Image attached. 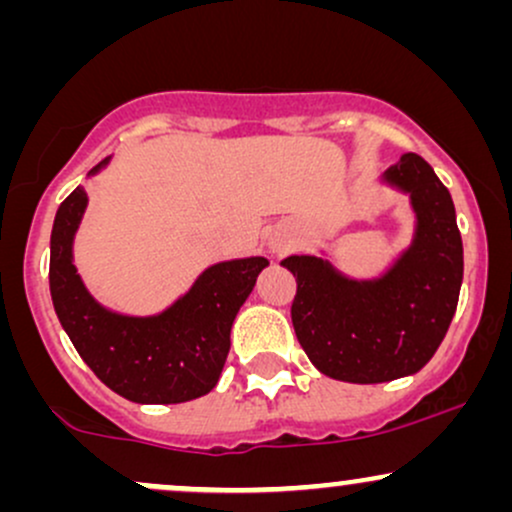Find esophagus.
<instances>
[{
	"label": "esophagus",
	"mask_w": 512,
	"mask_h": 512,
	"mask_svg": "<svg viewBox=\"0 0 512 512\" xmlns=\"http://www.w3.org/2000/svg\"><path fill=\"white\" fill-rule=\"evenodd\" d=\"M269 248H272V252H286V250H289V243H286V240H281V238H274L272 243H269Z\"/></svg>",
	"instance_id": "1"
}]
</instances>
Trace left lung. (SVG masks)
Listing matches in <instances>:
<instances>
[{
  "mask_svg": "<svg viewBox=\"0 0 512 512\" xmlns=\"http://www.w3.org/2000/svg\"><path fill=\"white\" fill-rule=\"evenodd\" d=\"M383 182L407 192L414 240L380 279L356 281L315 255H291L298 342L320 373L387 383L419 373L448 332L462 286V238L448 187L421 156L404 154Z\"/></svg>",
  "mask_w": 512,
  "mask_h": 512,
  "instance_id": "8db88e82",
  "label": "left lung"
}]
</instances>
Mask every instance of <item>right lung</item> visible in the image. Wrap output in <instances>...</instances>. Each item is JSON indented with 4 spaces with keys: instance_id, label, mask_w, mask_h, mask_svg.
Returning a JSON list of instances; mask_svg holds the SVG:
<instances>
[{
    "instance_id": "obj_1",
    "label": "right lung",
    "mask_w": 512,
    "mask_h": 512,
    "mask_svg": "<svg viewBox=\"0 0 512 512\" xmlns=\"http://www.w3.org/2000/svg\"><path fill=\"white\" fill-rule=\"evenodd\" d=\"M103 158L88 175H96ZM88 197L76 187L57 209L50 236V293L74 349L98 380L137 404H180L214 390L231 349V327L264 257L211 264L192 289L158 315L103 308L76 274L72 245Z\"/></svg>"
}]
</instances>
